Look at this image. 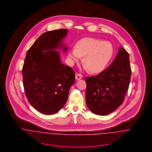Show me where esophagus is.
<instances>
[{"label": "esophagus", "mask_w": 152, "mask_h": 152, "mask_svg": "<svg viewBox=\"0 0 152 152\" xmlns=\"http://www.w3.org/2000/svg\"><path fill=\"white\" fill-rule=\"evenodd\" d=\"M82 78H83V75H82V74H80V73H77V74H76V75H75V79H76V80H79L81 79Z\"/></svg>", "instance_id": "obj_1"}]
</instances>
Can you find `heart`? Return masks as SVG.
I'll return each mask as SVG.
<instances>
[{"label": "heart", "instance_id": "b5f03b06", "mask_svg": "<svg viewBox=\"0 0 152 152\" xmlns=\"http://www.w3.org/2000/svg\"><path fill=\"white\" fill-rule=\"evenodd\" d=\"M113 55V47L108 42L94 38H84L71 48L68 54L70 60L78 62L84 56V62L93 73L101 72L108 64Z\"/></svg>", "mask_w": 152, "mask_h": 152}]
</instances>
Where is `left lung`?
I'll return each instance as SVG.
<instances>
[{"label":"left lung","mask_w":152,"mask_h":152,"mask_svg":"<svg viewBox=\"0 0 152 152\" xmlns=\"http://www.w3.org/2000/svg\"><path fill=\"white\" fill-rule=\"evenodd\" d=\"M131 76L129 56L121 47L115 60L98 75L87 77L86 103L88 108L98 115H106L124 102Z\"/></svg>","instance_id":"obj_1"}]
</instances>
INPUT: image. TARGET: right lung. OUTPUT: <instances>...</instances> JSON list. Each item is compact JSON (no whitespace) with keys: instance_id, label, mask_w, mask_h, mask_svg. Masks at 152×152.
<instances>
[{"instance_id":"obj_1","label":"right lung","mask_w":152,"mask_h":152,"mask_svg":"<svg viewBox=\"0 0 152 152\" xmlns=\"http://www.w3.org/2000/svg\"><path fill=\"white\" fill-rule=\"evenodd\" d=\"M67 31L62 28L42 34L28 50L23 65L26 96L30 104L44 114H54L63 107L75 81L72 68L62 64L59 53L51 50L61 45ZM63 49L66 51L67 48Z\"/></svg>"}]
</instances>
